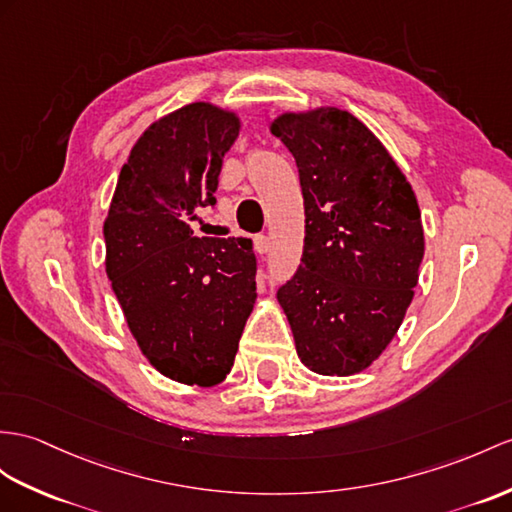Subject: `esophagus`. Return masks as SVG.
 <instances>
[{"mask_svg":"<svg viewBox=\"0 0 512 512\" xmlns=\"http://www.w3.org/2000/svg\"><path fill=\"white\" fill-rule=\"evenodd\" d=\"M254 252L258 256H263V254L269 252V239H267V236H263V234L254 236Z\"/></svg>","mask_w":512,"mask_h":512,"instance_id":"1","label":"esophagus"}]
</instances>
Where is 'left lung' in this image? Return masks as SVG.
<instances>
[{
    "label": "left lung",
    "mask_w": 512,
    "mask_h": 512,
    "mask_svg": "<svg viewBox=\"0 0 512 512\" xmlns=\"http://www.w3.org/2000/svg\"><path fill=\"white\" fill-rule=\"evenodd\" d=\"M269 130L297 162L306 210L302 265L278 302L310 371L354 376L380 358L413 302L426 249L417 195L352 112H282Z\"/></svg>",
    "instance_id": "left-lung-1"
}]
</instances>
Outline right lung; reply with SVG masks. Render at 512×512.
Instances as JSON below:
<instances>
[{
	"label": "right lung",
	"instance_id": "right-lung-1",
	"mask_svg": "<svg viewBox=\"0 0 512 512\" xmlns=\"http://www.w3.org/2000/svg\"><path fill=\"white\" fill-rule=\"evenodd\" d=\"M239 130L234 110L210 102L156 119L121 167L104 221L106 273L132 336L162 376L189 386L228 376L256 302L252 241L191 228L217 202Z\"/></svg>",
	"mask_w": 512,
	"mask_h": 512
}]
</instances>
